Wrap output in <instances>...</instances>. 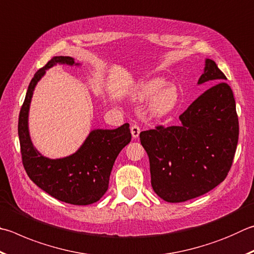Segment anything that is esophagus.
I'll return each instance as SVG.
<instances>
[{"instance_id": "esophagus-1", "label": "esophagus", "mask_w": 254, "mask_h": 254, "mask_svg": "<svg viewBox=\"0 0 254 254\" xmlns=\"http://www.w3.org/2000/svg\"><path fill=\"white\" fill-rule=\"evenodd\" d=\"M140 132H141L140 127L137 126V124H132V126H131V133H132V136L134 137V139L139 137Z\"/></svg>"}]
</instances>
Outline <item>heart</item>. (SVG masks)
I'll use <instances>...</instances> for the list:
<instances>
[{
    "label": "heart",
    "mask_w": 254,
    "mask_h": 254,
    "mask_svg": "<svg viewBox=\"0 0 254 254\" xmlns=\"http://www.w3.org/2000/svg\"><path fill=\"white\" fill-rule=\"evenodd\" d=\"M164 81L161 79H154L143 83L137 90V98L140 100H146L151 98L150 109L154 114L162 115L171 111L178 102V91L172 85H167L160 89Z\"/></svg>",
    "instance_id": "b5f03b06"
}]
</instances>
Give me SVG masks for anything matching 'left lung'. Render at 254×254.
Returning a JSON list of instances; mask_svg holds the SVG:
<instances>
[{
  "mask_svg": "<svg viewBox=\"0 0 254 254\" xmlns=\"http://www.w3.org/2000/svg\"><path fill=\"white\" fill-rule=\"evenodd\" d=\"M225 80L215 62L206 59L197 84L213 85L180 115L181 123L140 133L149 155L152 188L164 201L194 199L227 178L238 145L239 120Z\"/></svg>",
  "mask_w": 254,
  "mask_h": 254,
  "instance_id": "8db88e82",
  "label": "left lung"
}]
</instances>
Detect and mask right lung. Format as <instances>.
I'll return each mask as SVG.
<instances>
[{
    "instance_id": "add662e5",
    "label": "right lung",
    "mask_w": 254,
    "mask_h": 254,
    "mask_svg": "<svg viewBox=\"0 0 254 254\" xmlns=\"http://www.w3.org/2000/svg\"><path fill=\"white\" fill-rule=\"evenodd\" d=\"M58 63L79 65L71 57H54L31 80L17 127L23 167L32 181L55 199L74 205L92 204L108 191L115 159L131 141L130 124L114 130L91 131L80 149L66 158L53 160L41 154L32 144L27 127L30 103L45 70Z\"/></svg>"
}]
</instances>
